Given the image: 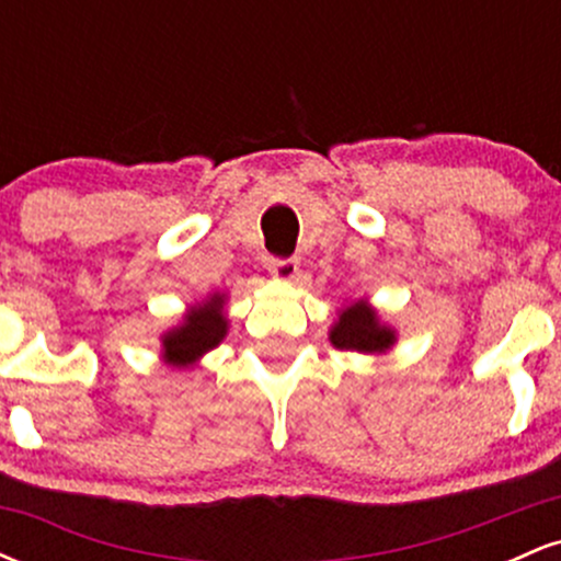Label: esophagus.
Listing matches in <instances>:
<instances>
[{
  "instance_id": "esophagus-1",
  "label": "esophagus",
  "mask_w": 561,
  "mask_h": 561,
  "mask_svg": "<svg viewBox=\"0 0 561 561\" xmlns=\"http://www.w3.org/2000/svg\"><path fill=\"white\" fill-rule=\"evenodd\" d=\"M268 272H272V276H276V279L289 282V279H295V274H298V261L295 259H268Z\"/></svg>"
}]
</instances>
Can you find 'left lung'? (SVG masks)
<instances>
[{
    "instance_id": "obj_1",
    "label": "left lung",
    "mask_w": 561,
    "mask_h": 561,
    "mask_svg": "<svg viewBox=\"0 0 561 561\" xmlns=\"http://www.w3.org/2000/svg\"><path fill=\"white\" fill-rule=\"evenodd\" d=\"M330 343L340 351L385 353L396 345V330L379 321L369 302L356 300L337 313L330 330Z\"/></svg>"
}]
</instances>
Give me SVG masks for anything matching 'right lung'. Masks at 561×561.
Instances as JSON below:
<instances>
[{
    "label": "right lung",
    "mask_w": 561,
    "mask_h": 561,
    "mask_svg": "<svg viewBox=\"0 0 561 561\" xmlns=\"http://www.w3.org/2000/svg\"><path fill=\"white\" fill-rule=\"evenodd\" d=\"M224 295H210L186 311L184 321L163 334V362L171 366H192L227 337Z\"/></svg>",
    "instance_id": "right-lung-1"
}]
</instances>
